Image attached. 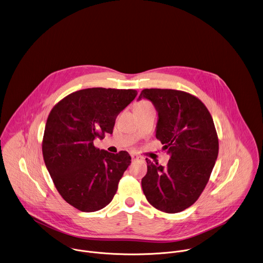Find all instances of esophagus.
<instances>
[{"mask_svg": "<svg viewBox=\"0 0 263 263\" xmlns=\"http://www.w3.org/2000/svg\"><path fill=\"white\" fill-rule=\"evenodd\" d=\"M131 158H132V161H133V162L138 161L139 159H141L139 156H137V155H135V154H132V155H131Z\"/></svg>", "mask_w": 263, "mask_h": 263, "instance_id": "obj_1", "label": "esophagus"}]
</instances>
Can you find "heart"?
<instances>
[{"label": "heart", "instance_id": "obj_1", "mask_svg": "<svg viewBox=\"0 0 263 263\" xmlns=\"http://www.w3.org/2000/svg\"><path fill=\"white\" fill-rule=\"evenodd\" d=\"M142 104H147V102H144V101H142V102H140V103H138L137 105H142Z\"/></svg>", "mask_w": 263, "mask_h": 263}]
</instances>
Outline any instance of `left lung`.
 <instances>
[{
	"label": "left lung",
	"mask_w": 263,
	"mask_h": 263,
	"mask_svg": "<svg viewBox=\"0 0 263 263\" xmlns=\"http://www.w3.org/2000/svg\"><path fill=\"white\" fill-rule=\"evenodd\" d=\"M142 98L158 112L156 137L170 156L166 167L145 159L143 194L156 209L178 213L199 199L217 160L214 122L204 103L183 91L144 89L137 100Z\"/></svg>",
	"instance_id": "1"
}]
</instances>
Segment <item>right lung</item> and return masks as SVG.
<instances>
[{"label":"right lung","instance_id":"add662e5","mask_svg":"<svg viewBox=\"0 0 263 263\" xmlns=\"http://www.w3.org/2000/svg\"><path fill=\"white\" fill-rule=\"evenodd\" d=\"M136 95L132 89H83L49 114L42 145L45 165L60 196L80 211H98L117 193L131 157L96 148L94 140L112 133L117 116Z\"/></svg>","mask_w":263,"mask_h":263}]
</instances>
